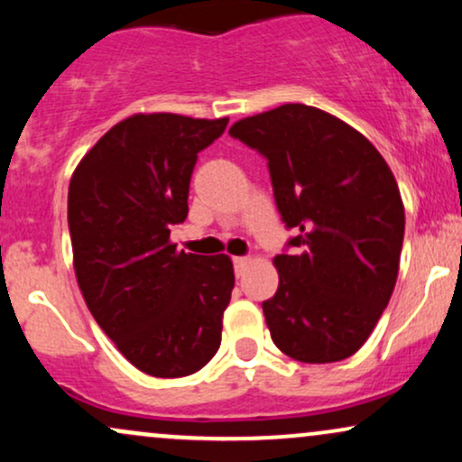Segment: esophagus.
Returning a JSON list of instances; mask_svg holds the SVG:
<instances>
[{
	"mask_svg": "<svg viewBox=\"0 0 462 462\" xmlns=\"http://www.w3.org/2000/svg\"><path fill=\"white\" fill-rule=\"evenodd\" d=\"M247 264H249V258L247 256H236L235 258V272H236V275H243V272H245V269H247Z\"/></svg>",
	"mask_w": 462,
	"mask_h": 462,
	"instance_id": "34e87169",
	"label": "esophagus"
}]
</instances>
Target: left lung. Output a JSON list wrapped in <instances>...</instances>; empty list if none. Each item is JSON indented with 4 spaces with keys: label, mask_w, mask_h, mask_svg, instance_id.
Masks as SVG:
<instances>
[{
    "label": "left lung",
    "mask_w": 462,
    "mask_h": 462,
    "mask_svg": "<svg viewBox=\"0 0 462 462\" xmlns=\"http://www.w3.org/2000/svg\"><path fill=\"white\" fill-rule=\"evenodd\" d=\"M235 139L267 158L273 198L295 236L273 258L280 284L263 301L273 343L300 363L356 354L400 272L404 204L393 171L346 121L306 104L245 116Z\"/></svg>",
    "instance_id": "1"
}]
</instances>
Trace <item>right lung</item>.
<instances>
[{"label": "right lung", "mask_w": 462, "mask_h": 462, "mask_svg": "<svg viewBox=\"0 0 462 462\" xmlns=\"http://www.w3.org/2000/svg\"><path fill=\"white\" fill-rule=\"evenodd\" d=\"M226 125L227 116L132 115L95 143L69 182L84 301L116 349L153 378L195 374L219 349L235 289L230 256L187 254L169 235L189 215L198 153Z\"/></svg>", "instance_id": "add662e5"}]
</instances>
